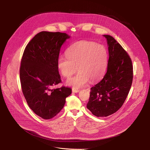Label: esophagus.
I'll return each instance as SVG.
<instances>
[{
    "label": "esophagus",
    "instance_id": "esophagus-1",
    "mask_svg": "<svg viewBox=\"0 0 150 150\" xmlns=\"http://www.w3.org/2000/svg\"><path fill=\"white\" fill-rule=\"evenodd\" d=\"M72 92H73V93H78V92H79V90L72 89Z\"/></svg>",
    "mask_w": 150,
    "mask_h": 150
}]
</instances>
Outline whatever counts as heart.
Returning <instances> with one entry per match:
<instances>
[{"mask_svg":"<svg viewBox=\"0 0 150 150\" xmlns=\"http://www.w3.org/2000/svg\"><path fill=\"white\" fill-rule=\"evenodd\" d=\"M67 57L59 56L57 67L63 76L68 78L77 70L78 74L67 81L73 88H81L99 80L104 75L108 65V50L101 45L90 41H79L67 51Z\"/></svg>","mask_w":150,"mask_h":150,"instance_id":"heart-1","label":"heart"}]
</instances>
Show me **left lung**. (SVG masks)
Returning a JSON list of instances; mask_svg holds the SVG:
<instances>
[{"label": "left lung", "instance_id": "8db88e82", "mask_svg": "<svg viewBox=\"0 0 150 150\" xmlns=\"http://www.w3.org/2000/svg\"><path fill=\"white\" fill-rule=\"evenodd\" d=\"M108 41L109 58L103 78L91 88L87 108L97 117L116 112L123 104L133 80L131 59L112 36L104 35Z\"/></svg>", "mask_w": 150, "mask_h": 150}]
</instances>
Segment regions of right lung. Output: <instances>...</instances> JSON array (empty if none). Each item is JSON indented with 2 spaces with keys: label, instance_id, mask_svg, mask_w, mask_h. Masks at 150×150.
Wrapping results in <instances>:
<instances>
[{
  "label": "right lung",
  "instance_id": "add662e5",
  "mask_svg": "<svg viewBox=\"0 0 150 150\" xmlns=\"http://www.w3.org/2000/svg\"><path fill=\"white\" fill-rule=\"evenodd\" d=\"M70 36L64 33L41 31L27 45L19 69L21 88L30 109L50 119L63 109L70 88L53 87L62 82L57 67L62 45Z\"/></svg>",
  "mask_w": 150,
  "mask_h": 150
}]
</instances>
